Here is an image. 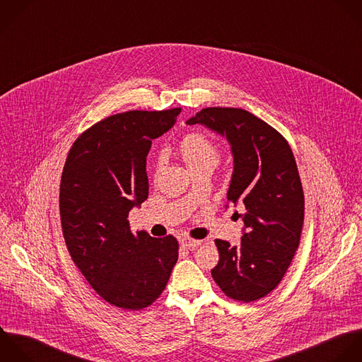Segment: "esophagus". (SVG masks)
<instances>
[{
  "label": "esophagus",
  "mask_w": 362,
  "mask_h": 362,
  "mask_svg": "<svg viewBox=\"0 0 362 362\" xmlns=\"http://www.w3.org/2000/svg\"><path fill=\"white\" fill-rule=\"evenodd\" d=\"M180 245L183 247V248H186V250H194V248H197L200 244H202V241L200 240H193V238H190V237H183V238H180Z\"/></svg>",
  "instance_id": "esophagus-1"
}]
</instances>
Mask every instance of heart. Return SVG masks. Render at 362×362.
<instances>
[{
    "mask_svg": "<svg viewBox=\"0 0 362 362\" xmlns=\"http://www.w3.org/2000/svg\"><path fill=\"white\" fill-rule=\"evenodd\" d=\"M180 153L190 169L207 162L217 163L218 160L216 145L202 134H192L183 138L180 142Z\"/></svg>",
    "mask_w": 362,
    "mask_h": 362,
    "instance_id": "obj_1",
    "label": "heart"
}]
</instances>
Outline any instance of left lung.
I'll use <instances>...</instances> for the list:
<instances>
[{
  "label": "left lung",
  "mask_w": 362,
  "mask_h": 362,
  "mask_svg": "<svg viewBox=\"0 0 362 362\" xmlns=\"http://www.w3.org/2000/svg\"><path fill=\"white\" fill-rule=\"evenodd\" d=\"M226 136L234 159L228 203L245 213L240 245L216 240L213 279L231 299L250 303L272 292L299 247L305 196L288 141L243 108H203L186 121Z\"/></svg>",
  "instance_id": "obj_1"
}]
</instances>
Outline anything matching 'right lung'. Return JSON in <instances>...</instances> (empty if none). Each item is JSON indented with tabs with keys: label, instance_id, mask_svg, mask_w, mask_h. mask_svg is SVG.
<instances>
[{
	"label": "right lung",
	"instance_id": "right-lung-1",
	"mask_svg": "<svg viewBox=\"0 0 362 362\" xmlns=\"http://www.w3.org/2000/svg\"><path fill=\"white\" fill-rule=\"evenodd\" d=\"M180 108L127 111L84 131L60 180V221L76 267L110 305L139 310L165 291L179 257L175 237L131 231L128 214L148 199L146 155Z\"/></svg>",
	"mask_w": 362,
	"mask_h": 362
}]
</instances>
